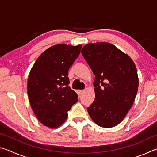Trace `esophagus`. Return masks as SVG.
<instances>
[{
    "instance_id": "esophagus-1",
    "label": "esophagus",
    "mask_w": 157,
    "mask_h": 157,
    "mask_svg": "<svg viewBox=\"0 0 157 157\" xmlns=\"http://www.w3.org/2000/svg\"><path fill=\"white\" fill-rule=\"evenodd\" d=\"M83 92H84V90H79L78 94H79V95H81Z\"/></svg>"
}]
</instances>
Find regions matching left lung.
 <instances>
[{"instance_id":"1","label":"left lung","mask_w":157,"mask_h":157,"mask_svg":"<svg viewBox=\"0 0 157 157\" xmlns=\"http://www.w3.org/2000/svg\"><path fill=\"white\" fill-rule=\"evenodd\" d=\"M82 55L95 75V97L87 108L98 125L110 128L123 120L138 91L139 78L134 62L113 44H89Z\"/></svg>"}]
</instances>
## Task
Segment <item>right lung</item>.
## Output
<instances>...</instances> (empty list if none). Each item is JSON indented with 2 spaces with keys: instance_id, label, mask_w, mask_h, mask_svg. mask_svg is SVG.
<instances>
[{
  "instance_id": "add662e5",
  "label": "right lung",
  "mask_w": 157,
  "mask_h": 157,
  "mask_svg": "<svg viewBox=\"0 0 157 157\" xmlns=\"http://www.w3.org/2000/svg\"><path fill=\"white\" fill-rule=\"evenodd\" d=\"M81 48V45L51 46L38 57L31 69L28 79L29 101L38 120L45 126L59 127L78 102V95L68 86V73Z\"/></svg>"
}]
</instances>
